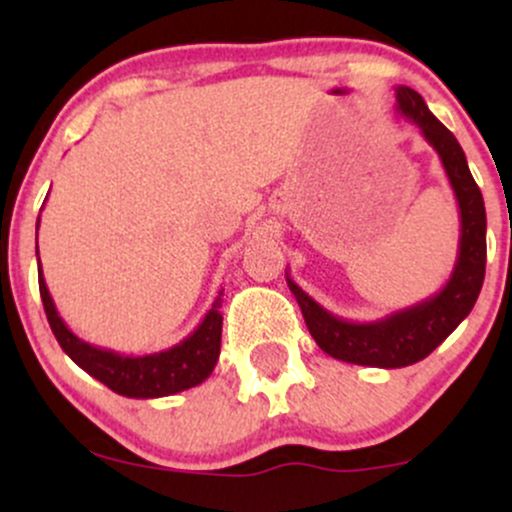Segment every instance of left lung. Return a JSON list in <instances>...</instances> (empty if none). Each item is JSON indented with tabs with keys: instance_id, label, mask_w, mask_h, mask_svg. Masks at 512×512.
I'll list each match as a JSON object with an SVG mask.
<instances>
[{
	"instance_id": "obj_1",
	"label": "left lung",
	"mask_w": 512,
	"mask_h": 512,
	"mask_svg": "<svg viewBox=\"0 0 512 512\" xmlns=\"http://www.w3.org/2000/svg\"><path fill=\"white\" fill-rule=\"evenodd\" d=\"M397 113L414 122L436 149L460 207V245L448 284L426 301L373 322H351L332 315L286 274L310 334L325 354L356 366L404 368L421 361L455 332L472 313L486 272V209L481 190L469 173L455 134L428 110L409 86H397Z\"/></svg>"
}]
</instances>
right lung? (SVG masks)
<instances>
[{
    "mask_svg": "<svg viewBox=\"0 0 512 512\" xmlns=\"http://www.w3.org/2000/svg\"><path fill=\"white\" fill-rule=\"evenodd\" d=\"M40 223V216H38ZM38 286L40 298H43L45 315L52 327V334L60 342L62 351L67 354L79 368H84L88 375L101 380L110 390L122 397L134 399H154L178 395L182 390H190L209 378L214 370L216 361L221 354V296L219 291L214 305L204 320L199 322L197 330L190 337L182 339L180 344L170 346V349L156 351V354L144 356H127L117 354L113 349H101L79 339L76 334L64 325V320L57 313L55 301H52L48 284H45L43 267L38 260Z\"/></svg>",
    "mask_w": 512,
    "mask_h": 512,
    "instance_id": "1",
    "label": "right lung"
}]
</instances>
